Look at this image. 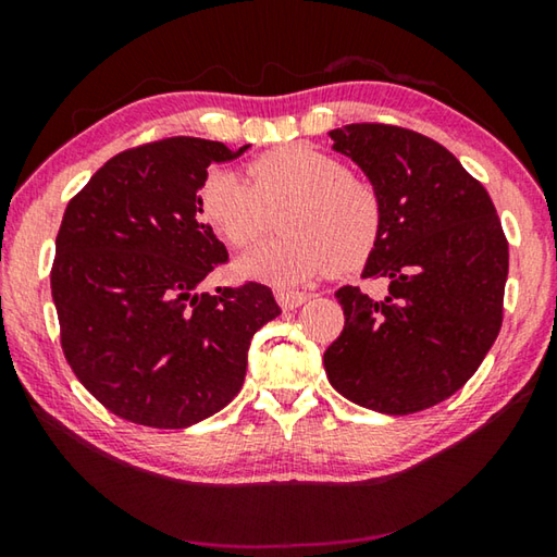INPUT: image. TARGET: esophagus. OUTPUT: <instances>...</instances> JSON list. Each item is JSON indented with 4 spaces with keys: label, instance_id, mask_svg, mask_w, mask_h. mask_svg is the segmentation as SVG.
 <instances>
[{
    "label": "esophagus",
    "instance_id": "obj_1",
    "mask_svg": "<svg viewBox=\"0 0 557 557\" xmlns=\"http://www.w3.org/2000/svg\"><path fill=\"white\" fill-rule=\"evenodd\" d=\"M275 299L277 305L285 309V312H289V309H297L305 305V301L309 299L307 292H292V289H277L275 292Z\"/></svg>",
    "mask_w": 557,
    "mask_h": 557
}]
</instances>
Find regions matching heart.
<instances>
[{"instance_id": "1", "label": "heart", "mask_w": 557, "mask_h": 557, "mask_svg": "<svg viewBox=\"0 0 557 557\" xmlns=\"http://www.w3.org/2000/svg\"><path fill=\"white\" fill-rule=\"evenodd\" d=\"M248 182L215 169L199 191V209L231 248H250L280 215L282 235L235 260L240 277L277 287L326 270L363 265L381 238V194L346 172L342 159L307 145H287L252 159Z\"/></svg>"}]
</instances>
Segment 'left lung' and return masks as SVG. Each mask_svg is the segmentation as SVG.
Wrapping results in <instances>:
<instances>
[{
	"label": "left lung",
	"instance_id": "left-lung-1",
	"mask_svg": "<svg viewBox=\"0 0 557 557\" xmlns=\"http://www.w3.org/2000/svg\"><path fill=\"white\" fill-rule=\"evenodd\" d=\"M329 137L381 194L383 228L363 277L388 280L381 299L336 289L346 322L324 351L329 383L385 414L432 408L476 373L502 329V221L486 188L420 132L358 122Z\"/></svg>",
	"mask_w": 557,
	"mask_h": 557
}]
</instances>
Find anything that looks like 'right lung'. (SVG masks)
<instances>
[{"instance_id":"right-lung-1","label":"right lung","mask_w":557,"mask_h":557,"mask_svg":"<svg viewBox=\"0 0 557 557\" xmlns=\"http://www.w3.org/2000/svg\"><path fill=\"white\" fill-rule=\"evenodd\" d=\"M248 147L169 137L127 149L65 206L51 270L61 346L122 420L182 430L211 418L240 391L250 338L280 314L258 282L201 289L228 260L201 221V184Z\"/></svg>"}]
</instances>
